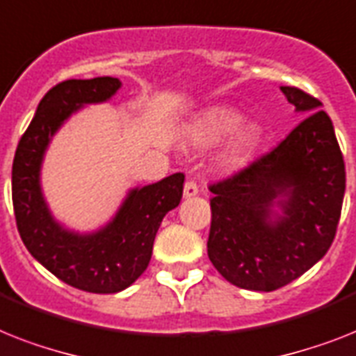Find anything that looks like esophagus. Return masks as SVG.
I'll list each match as a JSON object with an SVG mask.
<instances>
[{
	"label": "esophagus",
	"mask_w": 356,
	"mask_h": 356,
	"mask_svg": "<svg viewBox=\"0 0 356 356\" xmlns=\"http://www.w3.org/2000/svg\"><path fill=\"white\" fill-rule=\"evenodd\" d=\"M183 193H184V197H193V195H197L199 193L197 183H195V181H186V183H184Z\"/></svg>",
	"instance_id": "obj_1"
}]
</instances>
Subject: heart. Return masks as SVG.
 Wrapping results in <instances>:
<instances>
[{"label":"heart","instance_id":"heart-1","mask_svg":"<svg viewBox=\"0 0 356 356\" xmlns=\"http://www.w3.org/2000/svg\"><path fill=\"white\" fill-rule=\"evenodd\" d=\"M241 115L230 108H212L204 111L190 129V143L195 146H213L221 143L232 133L223 153V163L230 168L241 166L252 155L258 144V131L254 126H241Z\"/></svg>","mask_w":356,"mask_h":356}]
</instances>
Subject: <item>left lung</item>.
<instances>
[{
  "label": "left lung",
  "instance_id": "obj_1",
  "mask_svg": "<svg viewBox=\"0 0 356 356\" xmlns=\"http://www.w3.org/2000/svg\"><path fill=\"white\" fill-rule=\"evenodd\" d=\"M282 91L305 118L273 152L208 186V258L227 282L263 293L300 278L325 256L346 192L342 152L322 102L298 88Z\"/></svg>",
  "mask_w": 356,
  "mask_h": 356
}]
</instances>
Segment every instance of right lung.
Here are the masks:
<instances>
[{
    "label": "right lung",
    "instance_id": "add662e5",
    "mask_svg": "<svg viewBox=\"0 0 356 356\" xmlns=\"http://www.w3.org/2000/svg\"><path fill=\"white\" fill-rule=\"evenodd\" d=\"M120 86L113 76L56 83L38 104L13 163L14 216L27 250L58 280L95 294L124 291L146 270L163 218L183 197V173L135 188L117 216L93 234L71 232L49 212L40 168L51 138L83 104L106 102Z\"/></svg>",
    "mask_w": 356,
    "mask_h": 356
}]
</instances>
